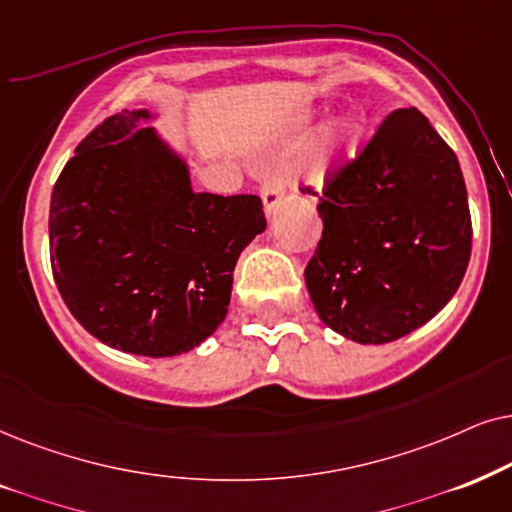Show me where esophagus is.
Instances as JSON below:
<instances>
[{
    "instance_id": "obj_1",
    "label": "esophagus",
    "mask_w": 512,
    "mask_h": 512,
    "mask_svg": "<svg viewBox=\"0 0 512 512\" xmlns=\"http://www.w3.org/2000/svg\"><path fill=\"white\" fill-rule=\"evenodd\" d=\"M285 194V180H283V173L281 170H271V173L264 177L262 182V201H264V210L267 213H274L278 208V203H281Z\"/></svg>"
}]
</instances>
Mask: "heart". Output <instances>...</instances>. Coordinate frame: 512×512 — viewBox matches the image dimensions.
Wrapping results in <instances>:
<instances>
[{
	"label": "heart",
	"instance_id": "heart-1",
	"mask_svg": "<svg viewBox=\"0 0 512 512\" xmlns=\"http://www.w3.org/2000/svg\"><path fill=\"white\" fill-rule=\"evenodd\" d=\"M337 138L342 140L346 147H351L353 142L358 140V126L353 124V121H344V124L339 126V131H337Z\"/></svg>",
	"mask_w": 512,
	"mask_h": 512
}]
</instances>
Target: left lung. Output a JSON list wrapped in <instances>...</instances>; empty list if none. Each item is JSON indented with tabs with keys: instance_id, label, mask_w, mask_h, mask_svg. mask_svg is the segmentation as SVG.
I'll list each match as a JSON object with an SVG mask.
<instances>
[{
	"instance_id": "left-lung-1",
	"label": "left lung",
	"mask_w": 512,
	"mask_h": 512,
	"mask_svg": "<svg viewBox=\"0 0 512 512\" xmlns=\"http://www.w3.org/2000/svg\"><path fill=\"white\" fill-rule=\"evenodd\" d=\"M323 236L306 264L327 327L386 344L428 323L466 274L470 210L452 147L417 107L395 109L325 177Z\"/></svg>"
}]
</instances>
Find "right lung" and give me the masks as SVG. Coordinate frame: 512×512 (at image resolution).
<instances>
[{"label": "right lung", "mask_w": 512, "mask_h": 512, "mask_svg": "<svg viewBox=\"0 0 512 512\" xmlns=\"http://www.w3.org/2000/svg\"><path fill=\"white\" fill-rule=\"evenodd\" d=\"M147 109L95 126L51 194L60 297L95 339L135 356L192 351L227 316L241 250L267 229L252 194L192 192Z\"/></svg>", "instance_id": "right-lung-1"}]
</instances>
